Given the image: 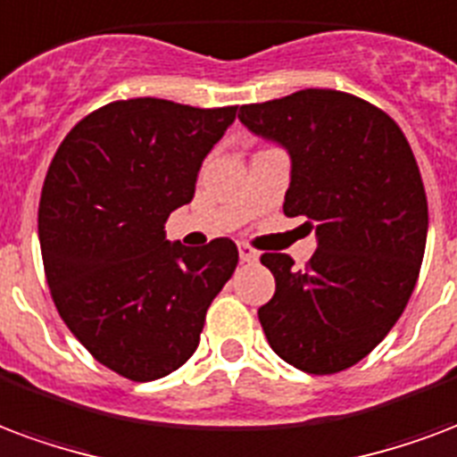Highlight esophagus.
I'll use <instances>...</instances> for the list:
<instances>
[{
	"mask_svg": "<svg viewBox=\"0 0 457 457\" xmlns=\"http://www.w3.org/2000/svg\"><path fill=\"white\" fill-rule=\"evenodd\" d=\"M239 259H242L245 263H254L259 262V254H256L254 249H252L249 245H239Z\"/></svg>",
	"mask_w": 457,
	"mask_h": 457,
	"instance_id": "obj_1",
	"label": "esophagus"
}]
</instances>
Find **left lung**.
I'll return each mask as SVG.
<instances>
[{
	"mask_svg": "<svg viewBox=\"0 0 457 457\" xmlns=\"http://www.w3.org/2000/svg\"><path fill=\"white\" fill-rule=\"evenodd\" d=\"M254 135L290 154L283 212L314 229L305 271L263 254L276 293L263 334L305 373L346 370L387 337L417 286L428 229L427 191L407 137L385 111L334 89H303L239 108Z\"/></svg>",
	"mask_w": 457,
	"mask_h": 457,
	"instance_id": "8db88e82",
	"label": "left lung"
}]
</instances>
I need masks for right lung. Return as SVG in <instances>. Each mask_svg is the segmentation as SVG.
<instances>
[{"instance_id": "obj_1", "label": "right lung", "mask_w": 457, "mask_h": 457, "mask_svg": "<svg viewBox=\"0 0 457 457\" xmlns=\"http://www.w3.org/2000/svg\"><path fill=\"white\" fill-rule=\"evenodd\" d=\"M235 113L150 96L113 101L74 125L50 162L38 205L50 295L84 349L128 380L184 366L235 273L232 239L191 249L164 232Z\"/></svg>"}]
</instances>
